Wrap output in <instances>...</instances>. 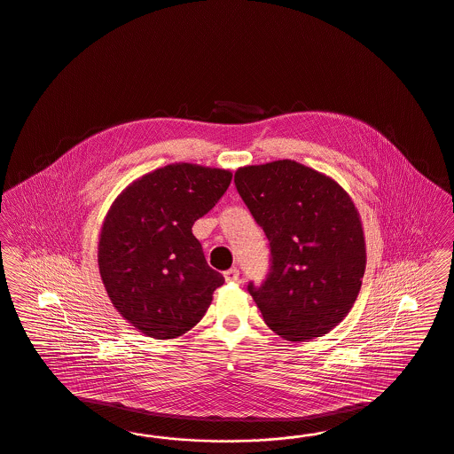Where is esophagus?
Masks as SVG:
<instances>
[{"label": "esophagus", "mask_w": 454, "mask_h": 454, "mask_svg": "<svg viewBox=\"0 0 454 454\" xmlns=\"http://www.w3.org/2000/svg\"><path fill=\"white\" fill-rule=\"evenodd\" d=\"M239 278V270L238 268H230L228 271H224V280L226 282H238Z\"/></svg>", "instance_id": "1"}]
</instances>
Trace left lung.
Segmentation results:
<instances>
[{"instance_id": "obj_1", "label": "left lung", "mask_w": 454, "mask_h": 454, "mask_svg": "<svg viewBox=\"0 0 454 454\" xmlns=\"http://www.w3.org/2000/svg\"><path fill=\"white\" fill-rule=\"evenodd\" d=\"M235 184L270 241V273L248 285L266 325L292 342L329 333L354 307L367 262L352 198L290 159L239 168Z\"/></svg>"}]
</instances>
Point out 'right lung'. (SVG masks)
<instances>
[{"label": "right lung", "mask_w": 454, "mask_h": 454, "mask_svg": "<svg viewBox=\"0 0 454 454\" xmlns=\"http://www.w3.org/2000/svg\"><path fill=\"white\" fill-rule=\"evenodd\" d=\"M228 169L176 162L115 198L98 238V271L112 305L147 337L176 339L211 305L223 275L207 265L192 224L226 192Z\"/></svg>", "instance_id": "add662e5"}]
</instances>
